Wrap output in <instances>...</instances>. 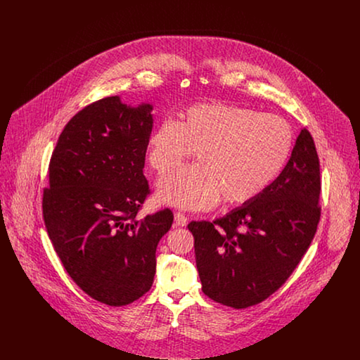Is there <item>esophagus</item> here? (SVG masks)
<instances>
[{
	"instance_id": "34e87169",
	"label": "esophagus",
	"mask_w": 360,
	"mask_h": 360,
	"mask_svg": "<svg viewBox=\"0 0 360 360\" xmlns=\"http://www.w3.org/2000/svg\"><path fill=\"white\" fill-rule=\"evenodd\" d=\"M174 220H175V226H186L188 225V217L181 212H175Z\"/></svg>"
}]
</instances>
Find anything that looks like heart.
<instances>
[{
	"label": "heart",
	"mask_w": 360,
	"mask_h": 360,
	"mask_svg": "<svg viewBox=\"0 0 360 360\" xmlns=\"http://www.w3.org/2000/svg\"><path fill=\"white\" fill-rule=\"evenodd\" d=\"M290 124L273 113L226 103L190 106L181 120L160 121L147 141L150 166L159 175L179 167L193 154L197 166L159 182L163 202L207 209L220 198L241 205L259 197L290 158Z\"/></svg>",
	"instance_id": "heart-1"
}]
</instances>
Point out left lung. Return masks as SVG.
<instances>
[{"mask_svg":"<svg viewBox=\"0 0 360 360\" xmlns=\"http://www.w3.org/2000/svg\"><path fill=\"white\" fill-rule=\"evenodd\" d=\"M320 160L301 129L290 159L255 200L224 217L191 221L202 291L225 307L244 309L278 290L314 238L320 221Z\"/></svg>","mask_w":360,"mask_h":360,"instance_id":"obj_1","label":"left lung"}]
</instances>
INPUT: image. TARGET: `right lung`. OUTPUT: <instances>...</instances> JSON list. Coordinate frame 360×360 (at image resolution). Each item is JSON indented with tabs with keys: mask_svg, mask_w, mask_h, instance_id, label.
<instances>
[{
	"mask_svg": "<svg viewBox=\"0 0 360 360\" xmlns=\"http://www.w3.org/2000/svg\"><path fill=\"white\" fill-rule=\"evenodd\" d=\"M151 112L153 105L131 108L119 96L85 106L58 139L43 193L44 224L63 267L109 307L151 289L156 247L174 220L170 209L137 219L150 194L143 169Z\"/></svg>",
	"mask_w": 360,
	"mask_h": 360,
	"instance_id": "add662e5",
	"label": "right lung"
}]
</instances>
